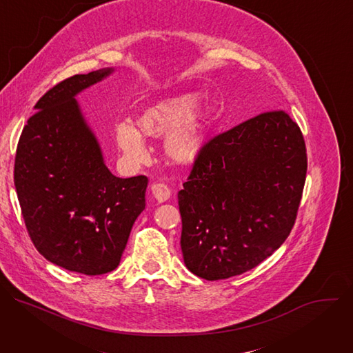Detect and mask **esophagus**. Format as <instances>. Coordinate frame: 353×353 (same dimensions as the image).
<instances>
[{
  "mask_svg": "<svg viewBox=\"0 0 353 353\" xmlns=\"http://www.w3.org/2000/svg\"><path fill=\"white\" fill-rule=\"evenodd\" d=\"M150 192H152L158 203H165L172 195L170 187L165 183H152L150 184Z\"/></svg>",
  "mask_w": 353,
  "mask_h": 353,
  "instance_id": "1",
  "label": "esophagus"
}]
</instances>
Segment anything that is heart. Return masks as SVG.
Masks as SVG:
<instances>
[{
    "label": "heart",
    "mask_w": 353,
    "mask_h": 353,
    "mask_svg": "<svg viewBox=\"0 0 353 353\" xmlns=\"http://www.w3.org/2000/svg\"><path fill=\"white\" fill-rule=\"evenodd\" d=\"M211 121L210 109L194 102V96L181 93L162 97L146 106L137 116V127L120 123L116 141L128 161L141 163L146 159L143 137L165 135V154L177 165H190L203 152Z\"/></svg>",
    "instance_id": "obj_1"
}]
</instances>
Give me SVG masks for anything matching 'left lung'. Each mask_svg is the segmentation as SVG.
<instances>
[{
	"mask_svg": "<svg viewBox=\"0 0 353 353\" xmlns=\"http://www.w3.org/2000/svg\"><path fill=\"white\" fill-rule=\"evenodd\" d=\"M306 172L303 134L285 110L205 142L177 195L185 267L218 281L268 259L294 225Z\"/></svg>",
	"mask_w": 353,
	"mask_h": 353,
	"instance_id": "8db88e82",
	"label": "left lung"
}]
</instances>
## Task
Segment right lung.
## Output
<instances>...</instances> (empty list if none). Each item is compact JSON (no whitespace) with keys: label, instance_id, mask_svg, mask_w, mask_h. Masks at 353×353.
I'll return each instance as SVG.
<instances>
[{"label":"right lung","instance_id":"1","mask_svg":"<svg viewBox=\"0 0 353 353\" xmlns=\"http://www.w3.org/2000/svg\"><path fill=\"white\" fill-rule=\"evenodd\" d=\"M110 72L74 75L47 90L15 157L14 181L32 243L50 263L85 275L117 268L145 210L148 177L110 173L75 100Z\"/></svg>","mask_w":353,"mask_h":353}]
</instances>
